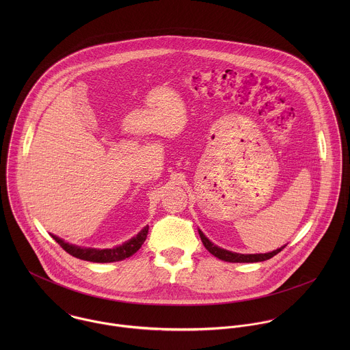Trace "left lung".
Here are the masks:
<instances>
[{
    "mask_svg": "<svg viewBox=\"0 0 350 350\" xmlns=\"http://www.w3.org/2000/svg\"><path fill=\"white\" fill-rule=\"evenodd\" d=\"M200 240L204 245V248L208 250L211 254H214L215 257L224 260V261H229V262H258V261H264L268 260L271 257H273L275 254H278L280 250H284V247L279 248V250H272L269 253H258V254H243V253H236V252H230V250H222L217 245H214L200 230Z\"/></svg>",
    "mask_w": 350,
    "mask_h": 350,
    "instance_id": "1",
    "label": "left lung"
}]
</instances>
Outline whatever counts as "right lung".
Returning a JSON list of instances; mask_svg holds the SVG:
<instances>
[{"label":"right lung","mask_w":350,"mask_h":350,"mask_svg":"<svg viewBox=\"0 0 350 350\" xmlns=\"http://www.w3.org/2000/svg\"><path fill=\"white\" fill-rule=\"evenodd\" d=\"M147 234H148V226H146L139 234H136L135 237H132L131 240L124 243L122 245L111 248V250L82 248V247L68 244L64 240L59 239L57 236L51 234V237L67 253H70L71 256H74L77 258L86 260V261H93V262H113V261H121V260L135 254L144 244V241L147 239Z\"/></svg>","instance_id":"right-lung-1"}]
</instances>
